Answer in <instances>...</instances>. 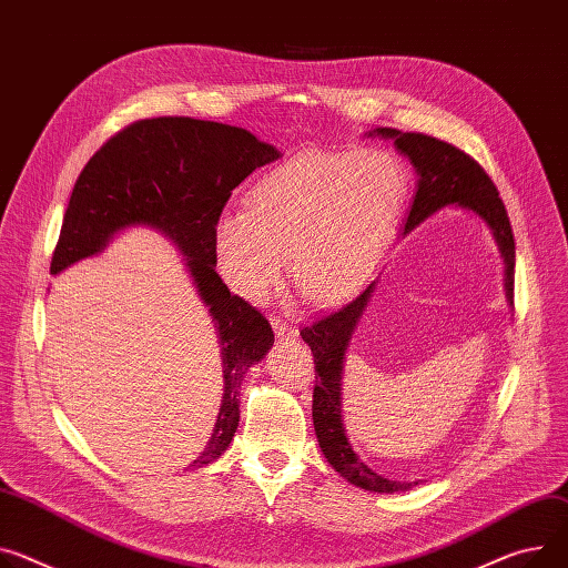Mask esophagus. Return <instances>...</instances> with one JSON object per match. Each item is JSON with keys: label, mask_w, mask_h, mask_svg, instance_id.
I'll return each instance as SVG.
<instances>
[{"label": "esophagus", "mask_w": 568, "mask_h": 568, "mask_svg": "<svg viewBox=\"0 0 568 568\" xmlns=\"http://www.w3.org/2000/svg\"><path fill=\"white\" fill-rule=\"evenodd\" d=\"M273 329H275L277 338H291L295 334V327L282 318H273Z\"/></svg>", "instance_id": "esophagus-1"}]
</instances>
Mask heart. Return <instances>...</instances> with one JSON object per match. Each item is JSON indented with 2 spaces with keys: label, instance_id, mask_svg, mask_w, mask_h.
Returning <instances> with one entry per match:
<instances>
[{
  "label": "heart",
  "instance_id": "obj_1",
  "mask_svg": "<svg viewBox=\"0 0 568 568\" xmlns=\"http://www.w3.org/2000/svg\"><path fill=\"white\" fill-rule=\"evenodd\" d=\"M409 193L405 161L382 148L307 152L266 174L247 206L215 217L213 252L225 284L264 300L284 277L310 304L353 295L377 268Z\"/></svg>",
  "mask_w": 568,
  "mask_h": 568
}]
</instances>
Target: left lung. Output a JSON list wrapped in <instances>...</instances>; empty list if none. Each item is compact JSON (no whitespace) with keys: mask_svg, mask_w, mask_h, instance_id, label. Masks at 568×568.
Segmentation results:
<instances>
[{"mask_svg":"<svg viewBox=\"0 0 568 568\" xmlns=\"http://www.w3.org/2000/svg\"><path fill=\"white\" fill-rule=\"evenodd\" d=\"M368 136H379L394 141L396 150L412 161L418 174L416 195L409 206L403 234H409L425 217L444 206H459L475 213L479 221L491 230L500 256L505 261V295L514 307V234L503 200L489 174L479 168L468 154L450 143L432 139L425 134L398 132V129L377 126ZM379 277L373 280L353 300H347L341 310L316 318V323L302 327V341L312 347L316 364V386H314V429L318 446L329 462V466L341 473L347 483L375 494L409 491L418 483H400L375 473L368 464L359 459L347 442L343 416H341V377L347 345L368 307Z\"/></svg>","mask_w":568,"mask_h":568,"instance_id":"8db88e82","label":"left lung"}]
</instances>
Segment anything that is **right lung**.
Listing matches in <instances>:
<instances>
[{
	"label": "right lung",
	"instance_id": "add662e5",
	"mask_svg": "<svg viewBox=\"0 0 568 568\" xmlns=\"http://www.w3.org/2000/svg\"><path fill=\"white\" fill-rule=\"evenodd\" d=\"M280 156L241 126L193 118L139 120L111 136L81 170L52 256L50 273L57 275L100 254L129 227L161 232L184 256L223 357L221 412L193 468L230 448L241 418V382L275 343L271 323L215 273L213 225L247 174Z\"/></svg>",
	"mask_w": 568,
	"mask_h": 568
}]
</instances>
